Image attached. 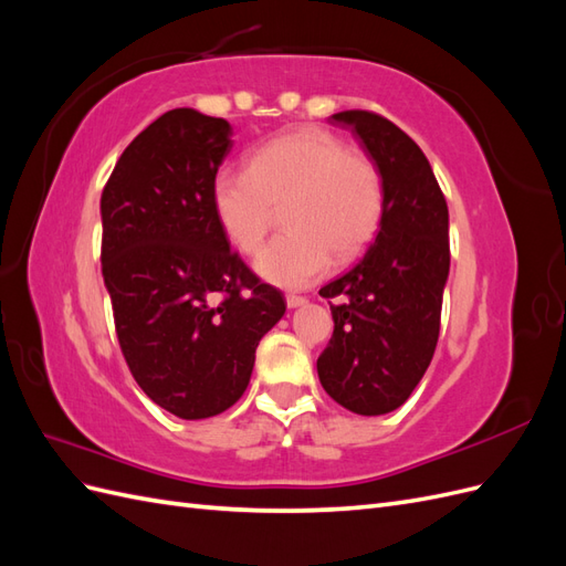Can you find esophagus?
<instances>
[{
	"instance_id": "1",
	"label": "esophagus",
	"mask_w": 566,
	"mask_h": 566,
	"mask_svg": "<svg viewBox=\"0 0 566 566\" xmlns=\"http://www.w3.org/2000/svg\"><path fill=\"white\" fill-rule=\"evenodd\" d=\"M285 302H287L290 310H297V306L306 304V297H304V295H295V293H287V295H285Z\"/></svg>"
}]
</instances>
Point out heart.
I'll use <instances>...</instances> for the list:
<instances>
[{
    "instance_id": "heart-1",
    "label": "heart",
    "mask_w": 566,
    "mask_h": 566,
    "mask_svg": "<svg viewBox=\"0 0 566 566\" xmlns=\"http://www.w3.org/2000/svg\"><path fill=\"white\" fill-rule=\"evenodd\" d=\"M217 224L233 248L254 254L276 224L285 229L254 269L269 283L302 287L331 262L347 264L378 233L385 186L378 165L323 127H300L256 146L248 169L221 167L210 184Z\"/></svg>"
}]
</instances>
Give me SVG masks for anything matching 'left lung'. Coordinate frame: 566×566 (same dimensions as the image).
I'll return each instance as SVG.
<instances>
[{"label":"left lung","instance_id":"left-lung-1","mask_svg":"<svg viewBox=\"0 0 566 566\" xmlns=\"http://www.w3.org/2000/svg\"><path fill=\"white\" fill-rule=\"evenodd\" d=\"M378 165L385 214L375 243L345 276L318 290L331 304L333 337L318 380L358 416L399 408L430 366L449 279V208L420 146L373 111L335 113Z\"/></svg>","mask_w":566,"mask_h":566}]
</instances>
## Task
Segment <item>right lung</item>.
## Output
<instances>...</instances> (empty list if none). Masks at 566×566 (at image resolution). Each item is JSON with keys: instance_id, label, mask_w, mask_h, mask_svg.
<instances>
[{"instance_id": "1", "label": "right lung", "mask_w": 566, "mask_h": 566, "mask_svg": "<svg viewBox=\"0 0 566 566\" xmlns=\"http://www.w3.org/2000/svg\"><path fill=\"white\" fill-rule=\"evenodd\" d=\"M224 117L175 108L125 148L101 193V273L129 373L184 420L243 397L281 290L229 248L210 184L233 146Z\"/></svg>"}]
</instances>
